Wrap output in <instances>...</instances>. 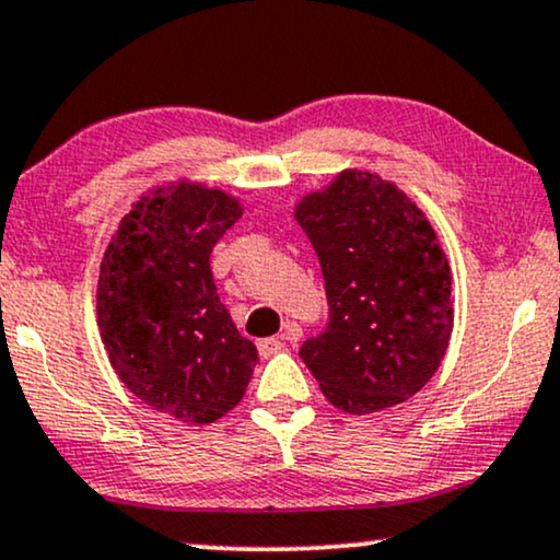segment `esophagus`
Wrapping results in <instances>:
<instances>
[{"mask_svg": "<svg viewBox=\"0 0 560 560\" xmlns=\"http://www.w3.org/2000/svg\"><path fill=\"white\" fill-rule=\"evenodd\" d=\"M284 349V338H260L258 341V353L260 357H273Z\"/></svg>", "mask_w": 560, "mask_h": 560, "instance_id": "1", "label": "esophagus"}]
</instances>
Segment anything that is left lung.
I'll return each instance as SVG.
<instances>
[{
  "instance_id": "8db88e82",
  "label": "left lung",
  "mask_w": 560,
  "mask_h": 560,
  "mask_svg": "<svg viewBox=\"0 0 560 560\" xmlns=\"http://www.w3.org/2000/svg\"><path fill=\"white\" fill-rule=\"evenodd\" d=\"M320 260L328 325L300 357L346 413L421 390L455 323L452 268L423 211L390 180L349 167L294 207Z\"/></svg>"
}]
</instances>
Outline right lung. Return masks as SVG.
I'll return each mask as SVG.
<instances>
[{
	"label": "right lung",
	"instance_id": "obj_1",
	"mask_svg": "<svg viewBox=\"0 0 560 560\" xmlns=\"http://www.w3.org/2000/svg\"><path fill=\"white\" fill-rule=\"evenodd\" d=\"M240 217L235 196L180 178L141 196L105 247L97 328L110 366L141 402L183 423L230 413L258 362L209 266Z\"/></svg>",
	"mask_w": 560,
	"mask_h": 560
}]
</instances>
